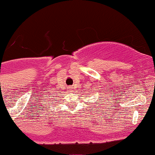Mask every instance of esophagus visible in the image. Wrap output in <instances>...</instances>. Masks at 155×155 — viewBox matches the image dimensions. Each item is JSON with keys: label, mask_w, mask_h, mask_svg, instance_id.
Segmentation results:
<instances>
[{"label": "esophagus", "mask_w": 155, "mask_h": 155, "mask_svg": "<svg viewBox=\"0 0 155 155\" xmlns=\"http://www.w3.org/2000/svg\"><path fill=\"white\" fill-rule=\"evenodd\" d=\"M73 88H74L73 87H70L69 89H69V92H73V89H74Z\"/></svg>", "instance_id": "esophagus-1"}]
</instances>
